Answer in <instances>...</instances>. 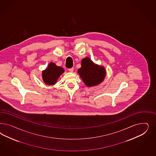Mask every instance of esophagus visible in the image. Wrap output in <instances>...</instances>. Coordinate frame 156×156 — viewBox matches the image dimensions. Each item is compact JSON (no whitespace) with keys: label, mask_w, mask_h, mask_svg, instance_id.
<instances>
[{"label":"esophagus","mask_w":156,"mask_h":156,"mask_svg":"<svg viewBox=\"0 0 156 156\" xmlns=\"http://www.w3.org/2000/svg\"><path fill=\"white\" fill-rule=\"evenodd\" d=\"M74 70V68H71V69H69V71L70 72H73Z\"/></svg>","instance_id":"1"}]
</instances>
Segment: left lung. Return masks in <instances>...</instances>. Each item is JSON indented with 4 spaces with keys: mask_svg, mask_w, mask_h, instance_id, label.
Wrapping results in <instances>:
<instances>
[{
    "mask_svg": "<svg viewBox=\"0 0 156 156\" xmlns=\"http://www.w3.org/2000/svg\"><path fill=\"white\" fill-rule=\"evenodd\" d=\"M78 73L88 87L99 85L106 76V70L104 66L95 64L89 57H85L82 60L81 67L78 70Z\"/></svg>",
    "mask_w": 156,
    "mask_h": 156,
    "instance_id": "obj_1",
    "label": "left lung"
}]
</instances>
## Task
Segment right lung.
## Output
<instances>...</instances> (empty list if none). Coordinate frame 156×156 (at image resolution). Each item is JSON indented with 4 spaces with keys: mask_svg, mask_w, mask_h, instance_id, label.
I'll return each instance as SVG.
<instances>
[{
    "mask_svg": "<svg viewBox=\"0 0 156 156\" xmlns=\"http://www.w3.org/2000/svg\"><path fill=\"white\" fill-rule=\"evenodd\" d=\"M64 72L65 70L62 67L57 66L54 62H50L47 68L42 71L43 80L46 85H55Z\"/></svg>",
    "mask_w": 156,
    "mask_h": 156,
    "instance_id": "right-lung-1",
    "label": "right lung"
}]
</instances>
